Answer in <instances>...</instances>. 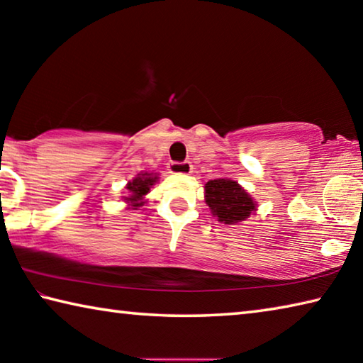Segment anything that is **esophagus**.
Returning a JSON list of instances; mask_svg holds the SVG:
<instances>
[{"label": "esophagus", "instance_id": "obj_1", "mask_svg": "<svg viewBox=\"0 0 363 363\" xmlns=\"http://www.w3.org/2000/svg\"><path fill=\"white\" fill-rule=\"evenodd\" d=\"M168 169L171 174H190L192 173V164L190 162H171Z\"/></svg>", "mask_w": 363, "mask_h": 363}]
</instances>
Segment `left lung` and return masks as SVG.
I'll return each mask as SVG.
<instances>
[{
	"instance_id": "1",
	"label": "left lung",
	"mask_w": 363,
	"mask_h": 363,
	"mask_svg": "<svg viewBox=\"0 0 363 363\" xmlns=\"http://www.w3.org/2000/svg\"><path fill=\"white\" fill-rule=\"evenodd\" d=\"M205 201L214 218L224 224L242 223L256 210L255 200L237 181L219 177L205 184Z\"/></svg>"
}]
</instances>
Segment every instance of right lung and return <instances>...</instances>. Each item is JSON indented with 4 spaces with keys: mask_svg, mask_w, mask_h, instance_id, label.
<instances>
[{
    "mask_svg": "<svg viewBox=\"0 0 363 363\" xmlns=\"http://www.w3.org/2000/svg\"><path fill=\"white\" fill-rule=\"evenodd\" d=\"M157 181V173H147V171L139 173L133 181L128 182V196H125L126 203L130 205L133 210H138V208L143 206L145 203L144 196L150 192V187L155 186Z\"/></svg>",
    "mask_w": 363,
    "mask_h": 363,
    "instance_id": "obj_1",
    "label": "right lung"
}]
</instances>
